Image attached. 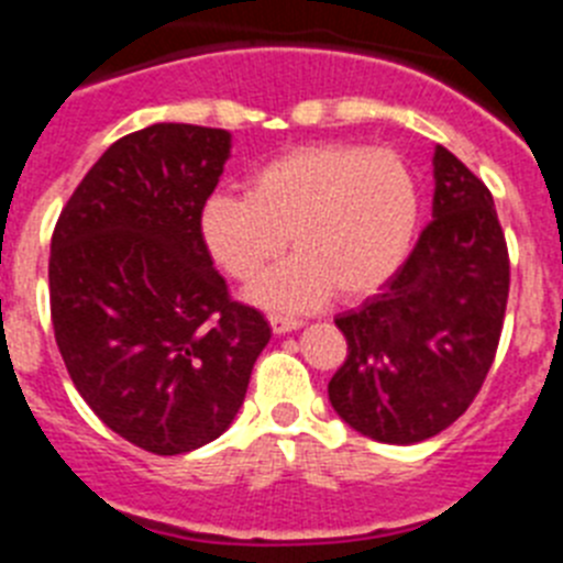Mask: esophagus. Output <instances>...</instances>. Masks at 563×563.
Wrapping results in <instances>:
<instances>
[{
    "label": "esophagus",
    "mask_w": 563,
    "mask_h": 563,
    "mask_svg": "<svg viewBox=\"0 0 563 563\" xmlns=\"http://www.w3.org/2000/svg\"><path fill=\"white\" fill-rule=\"evenodd\" d=\"M267 321H271V330L276 332V335H282V332L298 330V327H301V318L278 316V312H271V316H267Z\"/></svg>",
    "instance_id": "obj_1"
}]
</instances>
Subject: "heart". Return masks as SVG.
Returning a JSON list of instances; mask_svg holds the SVG:
<instances>
[{
	"label": "heart",
	"mask_w": 563,
	"mask_h": 563,
	"mask_svg": "<svg viewBox=\"0 0 563 563\" xmlns=\"http://www.w3.org/2000/svg\"><path fill=\"white\" fill-rule=\"evenodd\" d=\"M420 220V186L389 148L318 143L251 174L245 197L213 194L200 211L208 253L251 282L290 245L296 256L251 287L265 307L310 310L335 290L361 298L402 265Z\"/></svg>",
	"instance_id": "obj_1"
}]
</instances>
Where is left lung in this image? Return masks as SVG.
<instances>
[{
	"label": "left lung",
	"instance_id": "1",
	"mask_svg": "<svg viewBox=\"0 0 563 563\" xmlns=\"http://www.w3.org/2000/svg\"><path fill=\"white\" fill-rule=\"evenodd\" d=\"M434 220L395 276L341 312L346 357L330 402L352 429L389 445L440 434L479 395L499 350L510 256L494 197L445 146L434 152Z\"/></svg>",
	"mask_w": 563,
	"mask_h": 563
}]
</instances>
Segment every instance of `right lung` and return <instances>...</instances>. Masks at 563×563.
Here are the masks:
<instances>
[{
    "mask_svg": "<svg viewBox=\"0 0 563 563\" xmlns=\"http://www.w3.org/2000/svg\"><path fill=\"white\" fill-rule=\"evenodd\" d=\"M228 154L225 129L126 134L84 174L49 242V318L78 395L157 456L231 426L271 341L265 316L231 298L200 233Z\"/></svg>",
    "mask_w": 563,
    "mask_h": 563,
    "instance_id": "add662e5",
    "label": "right lung"
}]
</instances>
